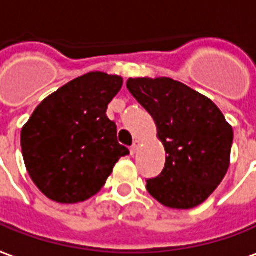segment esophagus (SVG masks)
Here are the masks:
<instances>
[{
	"instance_id": "34e87169",
	"label": "esophagus",
	"mask_w": 256,
	"mask_h": 256,
	"mask_svg": "<svg viewBox=\"0 0 256 256\" xmlns=\"http://www.w3.org/2000/svg\"><path fill=\"white\" fill-rule=\"evenodd\" d=\"M139 146H140V144H139V140H135V142H134V145L131 146V154H135V153L138 152Z\"/></svg>"
}]
</instances>
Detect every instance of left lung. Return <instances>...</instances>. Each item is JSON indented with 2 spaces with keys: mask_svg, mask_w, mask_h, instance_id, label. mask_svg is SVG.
Instances as JSON below:
<instances>
[{
  "mask_svg": "<svg viewBox=\"0 0 256 256\" xmlns=\"http://www.w3.org/2000/svg\"><path fill=\"white\" fill-rule=\"evenodd\" d=\"M126 88L154 120L167 154L148 192L172 209L204 204L228 170L232 125L210 98L172 78H130Z\"/></svg>",
  "mask_w": 256,
  "mask_h": 256,
  "instance_id": "1",
  "label": "left lung"
}]
</instances>
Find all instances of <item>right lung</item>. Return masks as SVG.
Listing matches in <instances>:
<instances>
[{
	"instance_id": "1",
	"label": "right lung",
	"mask_w": 256,
	"mask_h": 256,
	"mask_svg": "<svg viewBox=\"0 0 256 256\" xmlns=\"http://www.w3.org/2000/svg\"><path fill=\"white\" fill-rule=\"evenodd\" d=\"M122 78L89 72L51 93L20 132L26 170L44 195L78 204L96 195L120 158L130 150L117 140L107 106Z\"/></svg>"
}]
</instances>
